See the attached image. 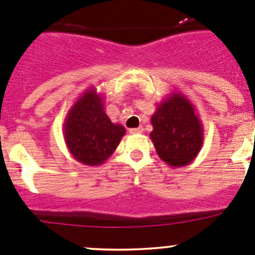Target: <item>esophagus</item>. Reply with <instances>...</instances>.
Returning <instances> with one entry per match:
<instances>
[{"mask_svg": "<svg viewBox=\"0 0 255 255\" xmlns=\"http://www.w3.org/2000/svg\"><path fill=\"white\" fill-rule=\"evenodd\" d=\"M130 134H140L142 132V128H132V129H129Z\"/></svg>", "mask_w": 255, "mask_h": 255, "instance_id": "1", "label": "esophagus"}]
</instances>
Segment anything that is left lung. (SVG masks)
Wrapping results in <instances>:
<instances>
[{"label": "left lung", "instance_id": "1", "mask_svg": "<svg viewBox=\"0 0 255 255\" xmlns=\"http://www.w3.org/2000/svg\"><path fill=\"white\" fill-rule=\"evenodd\" d=\"M150 139L157 155L169 166L189 165L202 149L204 128L195 106L181 93L174 91L157 105L151 115Z\"/></svg>", "mask_w": 255, "mask_h": 255}]
</instances>
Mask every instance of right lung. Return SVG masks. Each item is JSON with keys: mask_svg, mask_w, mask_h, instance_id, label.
Segmentation results:
<instances>
[{"mask_svg": "<svg viewBox=\"0 0 255 255\" xmlns=\"http://www.w3.org/2000/svg\"><path fill=\"white\" fill-rule=\"evenodd\" d=\"M126 130L111 123L103 95L90 87L75 101L64 123V139L70 154L84 165L99 166L113 155Z\"/></svg>", "mask_w": 255, "mask_h": 255, "instance_id": "add662e5", "label": "right lung"}]
</instances>
